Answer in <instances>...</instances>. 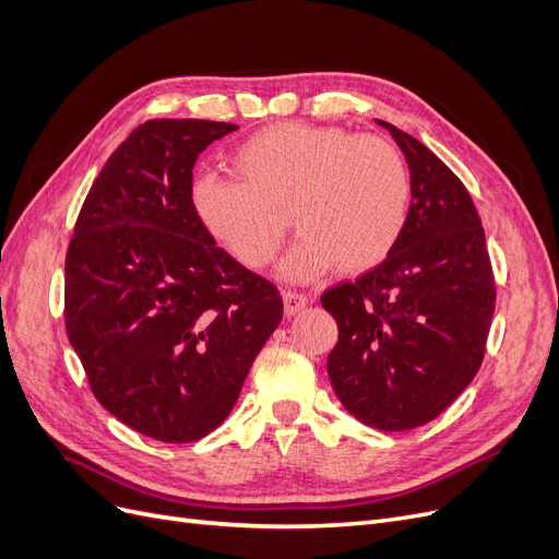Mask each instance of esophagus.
Masks as SVG:
<instances>
[{
    "label": "esophagus",
    "mask_w": 559,
    "mask_h": 559,
    "mask_svg": "<svg viewBox=\"0 0 559 559\" xmlns=\"http://www.w3.org/2000/svg\"><path fill=\"white\" fill-rule=\"evenodd\" d=\"M284 312L289 314V317H294V314H298L302 308L308 306V296L306 294H300V292H284Z\"/></svg>",
    "instance_id": "34e87169"
}]
</instances>
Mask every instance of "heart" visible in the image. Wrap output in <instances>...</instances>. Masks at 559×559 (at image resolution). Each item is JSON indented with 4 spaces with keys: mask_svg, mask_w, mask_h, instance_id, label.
Masks as SVG:
<instances>
[{
    "mask_svg": "<svg viewBox=\"0 0 559 559\" xmlns=\"http://www.w3.org/2000/svg\"><path fill=\"white\" fill-rule=\"evenodd\" d=\"M230 167L235 177L195 179L191 205L202 228L251 270L275 261L284 214L300 230L282 265L292 280H314L331 265L366 273L408 224V165L380 134L275 123L235 148Z\"/></svg>",
    "mask_w": 559,
    "mask_h": 559,
    "instance_id": "1",
    "label": "heart"
}]
</instances>
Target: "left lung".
<instances>
[{
    "label": "left lung",
    "mask_w": 559,
    "mask_h": 559,
    "mask_svg": "<svg viewBox=\"0 0 559 559\" xmlns=\"http://www.w3.org/2000/svg\"><path fill=\"white\" fill-rule=\"evenodd\" d=\"M378 123L408 160V224L380 265L321 296L337 324L326 368L349 415L380 431H408L476 378L497 286L466 186L419 140Z\"/></svg>",
    "instance_id": "8db88e82"
}]
</instances>
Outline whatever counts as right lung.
Segmentation results:
<instances>
[{"label": "right lung", "mask_w": 559, "mask_h": 559, "mask_svg": "<svg viewBox=\"0 0 559 559\" xmlns=\"http://www.w3.org/2000/svg\"><path fill=\"white\" fill-rule=\"evenodd\" d=\"M233 130L200 118L134 128L67 249L64 326L93 394L163 443L222 425L282 321L277 286L216 247L191 205L198 156Z\"/></svg>", "instance_id": "1"}]
</instances>
